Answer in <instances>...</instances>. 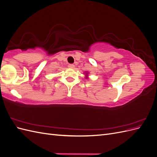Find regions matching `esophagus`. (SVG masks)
<instances>
[{"label":"esophagus","mask_w":157,"mask_h":157,"mask_svg":"<svg viewBox=\"0 0 157 157\" xmlns=\"http://www.w3.org/2000/svg\"><path fill=\"white\" fill-rule=\"evenodd\" d=\"M68 67L70 68V69H73L75 67V65L73 64H69L68 65Z\"/></svg>","instance_id":"obj_1"}]
</instances>
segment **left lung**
I'll list each match as a JSON object with an SVG mask.
<instances>
[{
    "label": "left lung",
    "mask_w": 157,
    "mask_h": 157,
    "mask_svg": "<svg viewBox=\"0 0 157 157\" xmlns=\"http://www.w3.org/2000/svg\"><path fill=\"white\" fill-rule=\"evenodd\" d=\"M88 71H86V72H85L84 73V74H85V78H88L89 77H88Z\"/></svg>",
    "instance_id": "1"
}]
</instances>
